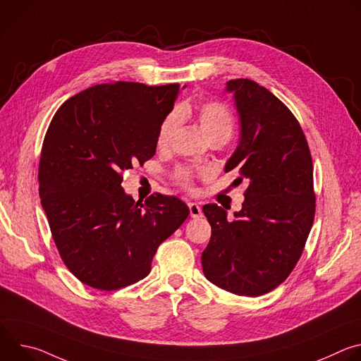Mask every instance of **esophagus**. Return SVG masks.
Returning a JSON list of instances; mask_svg holds the SVG:
<instances>
[{"label":"esophagus","instance_id":"obj_1","mask_svg":"<svg viewBox=\"0 0 361 361\" xmlns=\"http://www.w3.org/2000/svg\"><path fill=\"white\" fill-rule=\"evenodd\" d=\"M188 209H190V216L192 219H197V217H201L202 216V212H201V207L198 204L195 202H188Z\"/></svg>","mask_w":361,"mask_h":361}]
</instances>
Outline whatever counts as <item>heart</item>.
<instances>
[{
	"mask_svg": "<svg viewBox=\"0 0 361 361\" xmlns=\"http://www.w3.org/2000/svg\"><path fill=\"white\" fill-rule=\"evenodd\" d=\"M190 116V107L183 106L177 111L170 113L163 123L160 124L157 133V147L167 148L174 137V133L180 124L181 118ZM195 118L200 124L201 131L207 137L209 141L214 140H228L233 133V114L231 111L220 101H207L201 104L195 110ZM201 174V171H195L192 169L180 167L173 173V180L183 188L191 190L192 181L195 176Z\"/></svg>",
	"mask_w": 361,
	"mask_h": 361,
	"instance_id": "b5f03b06",
	"label": "heart"
}]
</instances>
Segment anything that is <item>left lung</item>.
Instances as JSON below:
<instances>
[{"label":"left lung","mask_w":361,"mask_h":361,"mask_svg":"<svg viewBox=\"0 0 361 361\" xmlns=\"http://www.w3.org/2000/svg\"><path fill=\"white\" fill-rule=\"evenodd\" d=\"M240 120V142L226 164L247 180L243 209L227 220L205 204L212 238L201 254L204 276L237 295H263L293 271L310 234L316 195L305 135L283 102L247 78L230 80Z\"/></svg>","instance_id":"8db88e82"}]
</instances>
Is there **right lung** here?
<instances>
[{"label":"right lung","instance_id":"obj_1","mask_svg":"<svg viewBox=\"0 0 361 361\" xmlns=\"http://www.w3.org/2000/svg\"><path fill=\"white\" fill-rule=\"evenodd\" d=\"M180 84L117 81L68 98L47 130L38 167L39 198L67 269L97 290L147 277L152 257L188 217L174 195L144 202L124 192V170L144 164L171 113Z\"/></svg>","mask_w":361,"mask_h":361}]
</instances>
